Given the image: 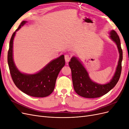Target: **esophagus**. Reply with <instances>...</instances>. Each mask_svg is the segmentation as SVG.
I'll list each match as a JSON object with an SVG mask.
<instances>
[{
	"label": "esophagus",
	"mask_w": 129,
	"mask_h": 129,
	"mask_svg": "<svg viewBox=\"0 0 129 129\" xmlns=\"http://www.w3.org/2000/svg\"><path fill=\"white\" fill-rule=\"evenodd\" d=\"M64 58H65V61L66 62V63H68V62L69 61L70 59H71V56H70L68 54H66L64 55Z\"/></svg>",
	"instance_id": "esophagus-1"
}]
</instances>
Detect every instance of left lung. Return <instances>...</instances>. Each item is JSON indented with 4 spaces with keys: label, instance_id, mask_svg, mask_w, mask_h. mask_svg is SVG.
<instances>
[{
    "label": "left lung",
    "instance_id": "obj_1",
    "mask_svg": "<svg viewBox=\"0 0 129 129\" xmlns=\"http://www.w3.org/2000/svg\"><path fill=\"white\" fill-rule=\"evenodd\" d=\"M109 38L117 45L119 58L116 71L112 79L105 84H100L93 82L82 62L75 56H73L69 62L72 71V77L74 89L78 95L85 98H97L107 93L114 88L119 79L122 71L123 52L118 36L114 30L109 33Z\"/></svg>",
    "mask_w": 129,
    "mask_h": 129
}]
</instances>
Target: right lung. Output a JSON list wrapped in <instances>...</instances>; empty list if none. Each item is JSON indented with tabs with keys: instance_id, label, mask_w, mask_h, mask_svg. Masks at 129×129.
<instances>
[{
	"instance_id": "right-lung-1",
	"label": "right lung",
	"mask_w": 129,
	"mask_h": 129,
	"mask_svg": "<svg viewBox=\"0 0 129 129\" xmlns=\"http://www.w3.org/2000/svg\"><path fill=\"white\" fill-rule=\"evenodd\" d=\"M27 22L22 21L12 36L7 55V62L12 79L18 88L28 95L44 97L49 96L53 91L58 73L65 65L64 56L62 55L52 60L40 71L35 74H26L19 71L13 60V40L16 32Z\"/></svg>"
}]
</instances>
